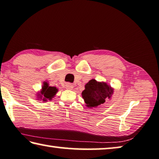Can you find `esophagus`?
Masks as SVG:
<instances>
[{"label": "esophagus", "mask_w": 159, "mask_h": 159, "mask_svg": "<svg viewBox=\"0 0 159 159\" xmlns=\"http://www.w3.org/2000/svg\"><path fill=\"white\" fill-rule=\"evenodd\" d=\"M73 88H74V85H73V84H70V83H67V84H66V89L72 90Z\"/></svg>", "instance_id": "obj_1"}]
</instances>
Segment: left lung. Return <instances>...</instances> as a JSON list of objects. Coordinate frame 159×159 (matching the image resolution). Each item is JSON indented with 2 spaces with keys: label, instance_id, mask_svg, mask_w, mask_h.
Masks as SVG:
<instances>
[{
  "label": "left lung",
  "instance_id": "obj_1",
  "mask_svg": "<svg viewBox=\"0 0 159 159\" xmlns=\"http://www.w3.org/2000/svg\"><path fill=\"white\" fill-rule=\"evenodd\" d=\"M112 93L113 90L107 84L92 79L85 84V90L82 92V97L86 103V106L95 107L103 104L105 99L111 97Z\"/></svg>",
  "mask_w": 159,
  "mask_h": 159
}]
</instances>
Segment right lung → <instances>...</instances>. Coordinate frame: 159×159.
Here are the masks:
<instances>
[{
	"label": "right lung",
	"mask_w": 159,
	"mask_h": 159,
	"mask_svg": "<svg viewBox=\"0 0 159 159\" xmlns=\"http://www.w3.org/2000/svg\"><path fill=\"white\" fill-rule=\"evenodd\" d=\"M58 89L55 87L49 86V85L47 82L44 83L42 90L41 91V95L39 94V98H43V101H47V100H52V98L56 95ZM42 99V98H41Z\"/></svg>",
	"instance_id": "add662e5"
}]
</instances>
